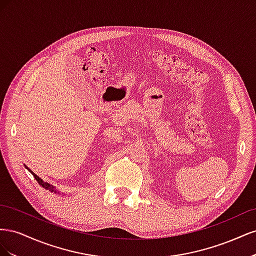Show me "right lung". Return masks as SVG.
<instances>
[{"mask_svg":"<svg viewBox=\"0 0 256 256\" xmlns=\"http://www.w3.org/2000/svg\"><path fill=\"white\" fill-rule=\"evenodd\" d=\"M26 168H28V171H30V173H32V175L35 177V180L38 182V184H40V186H42V187H44V189H47V190H49V191H51V192H54V193H58V190H56V189H54V187H52V186L50 184H48V182H44L42 180V178H40V177H38L34 172H32V171H30V170L26 166H24Z\"/></svg>","mask_w":256,"mask_h":256,"instance_id":"obj_1","label":"right lung"}]
</instances>
